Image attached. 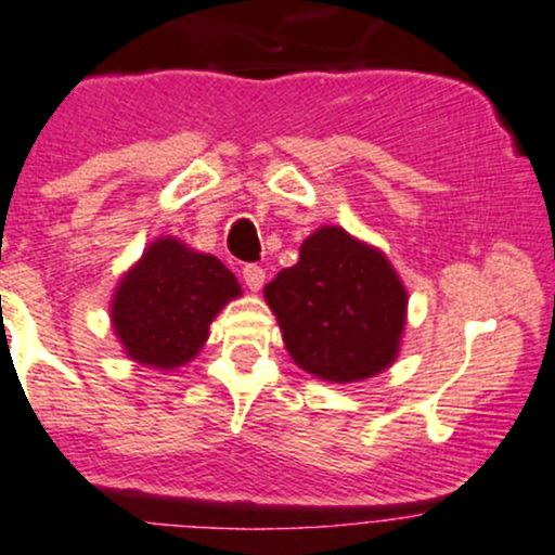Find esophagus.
Here are the masks:
<instances>
[{
    "instance_id": "obj_1",
    "label": "esophagus",
    "mask_w": 555,
    "mask_h": 555,
    "mask_svg": "<svg viewBox=\"0 0 555 555\" xmlns=\"http://www.w3.org/2000/svg\"><path fill=\"white\" fill-rule=\"evenodd\" d=\"M242 279H245L247 289L258 292L266 282V269H263V266H258V263H247L245 269H242Z\"/></svg>"
}]
</instances>
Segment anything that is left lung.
<instances>
[{
    "instance_id": "left-lung-1",
    "label": "left lung",
    "mask_w": 555,
    "mask_h": 555,
    "mask_svg": "<svg viewBox=\"0 0 555 555\" xmlns=\"http://www.w3.org/2000/svg\"><path fill=\"white\" fill-rule=\"evenodd\" d=\"M289 358L331 384L386 371L399 354L406 289L388 258L341 227H321L263 289Z\"/></svg>"
}]
</instances>
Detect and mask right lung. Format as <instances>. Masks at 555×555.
<instances>
[{"label": "right lung", "instance_id": "1", "mask_svg": "<svg viewBox=\"0 0 555 555\" xmlns=\"http://www.w3.org/2000/svg\"><path fill=\"white\" fill-rule=\"evenodd\" d=\"M242 289L216 256L175 237L151 242L112 297V326L130 360L175 371L195 358L219 310Z\"/></svg>", "mask_w": 555, "mask_h": 555}]
</instances>
